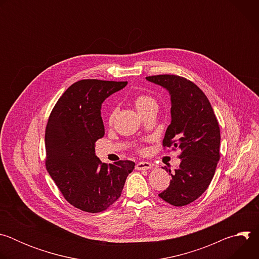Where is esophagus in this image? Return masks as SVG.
I'll use <instances>...</instances> for the list:
<instances>
[{"instance_id":"1","label":"esophagus","mask_w":259,"mask_h":259,"mask_svg":"<svg viewBox=\"0 0 259 259\" xmlns=\"http://www.w3.org/2000/svg\"><path fill=\"white\" fill-rule=\"evenodd\" d=\"M152 167H153V165L149 162H139L135 166V168L137 170H147V169H151Z\"/></svg>"}]
</instances>
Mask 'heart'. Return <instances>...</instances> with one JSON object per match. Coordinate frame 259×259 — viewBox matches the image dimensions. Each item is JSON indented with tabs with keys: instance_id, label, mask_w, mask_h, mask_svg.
Masks as SVG:
<instances>
[{
	"instance_id": "b5f03b06",
	"label": "heart",
	"mask_w": 259,
	"mask_h": 259,
	"mask_svg": "<svg viewBox=\"0 0 259 259\" xmlns=\"http://www.w3.org/2000/svg\"><path fill=\"white\" fill-rule=\"evenodd\" d=\"M134 105L135 108L137 109V112L139 114H141L143 110H145L147 107H150L151 105H157V102L155 100L154 97H152L149 94H145V93H141L135 96L134 98ZM114 116H115V112H113L112 114L109 115L108 117V123L112 124L113 120H114Z\"/></svg>"
}]
</instances>
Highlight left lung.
I'll list each match as a JSON object with an SVG mask.
<instances>
[{"instance_id": "obj_1", "label": "left lung", "mask_w": 259, "mask_h": 259, "mask_svg": "<svg viewBox=\"0 0 259 259\" xmlns=\"http://www.w3.org/2000/svg\"><path fill=\"white\" fill-rule=\"evenodd\" d=\"M146 80L166 88L171 96V124L163 139L164 147H177L180 165L159 197L181 207L196 201L208 189L220 158V129L204 92L192 81L175 75H157Z\"/></svg>"}]
</instances>
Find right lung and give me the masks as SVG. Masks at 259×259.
<instances>
[{
  "mask_svg": "<svg viewBox=\"0 0 259 259\" xmlns=\"http://www.w3.org/2000/svg\"><path fill=\"white\" fill-rule=\"evenodd\" d=\"M127 82L81 80L61 95L49 116L46 169L64 199L73 207L98 213L120 197L132 161L104 164L95 156V142L104 135L101 104Z\"/></svg>",
  "mask_w": 259,
  "mask_h": 259,
  "instance_id": "add662e5",
  "label": "right lung"
}]
</instances>
